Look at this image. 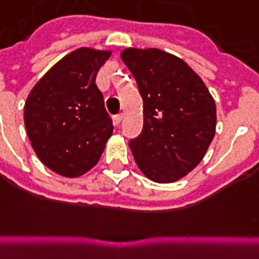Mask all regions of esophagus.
Segmentation results:
<instances>
[{"instance_id":"obj_1","label":"esophagus","mask_w":259,"mask_h":259,"mask_svg":"<svg viewBox=\"0 0 259 259\" xmlns=\"http://www.w3.org/2000/svg\"><path fill=\"white\" fill-rule=\"evenodd\" d=\"M122 119H123V115H122V114L114 115V118H112L115 126H119V123H120V122H122Z\"/></svg>"}]
</instances>
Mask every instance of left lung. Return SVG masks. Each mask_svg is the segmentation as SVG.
Masks as SVG:
<instances>
[{
	"instance_id": "obj_1",
	"label": "left lung",
	"mask_w": 259,
	"mask_h": 259,
	"mask_svg": "<svg viewBox=\"0 0 259 259\" xmlns=\"http://www.w3.org/2000/svg\"><path fill=\"white\" fill-rule=\"evenodd\" d=\"M120 59L144 103V124L129 147L155 183H174L196 167L215 135V103L202 78L180 57L156 48H127Z\"/></svg>"
}]
</instances>
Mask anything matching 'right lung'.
Segmentation results:
<instances>
[{"instance_id": "obj_1", "label": "right lung", "mask_w": 259, "mask_h": 259, "mask_svg": "<svg viewBox=\"0 0 259 259\" xmlns=\"http://www.w3.org/2000/svg\"><path fill=\"white\" fill-rule=\"evenodd\" d=\"M111 51L79 48L37 82L24 104V126L42 163L64 177L95 166L112 135V120L96 85Z\"/></svg>"}]
</instances>
